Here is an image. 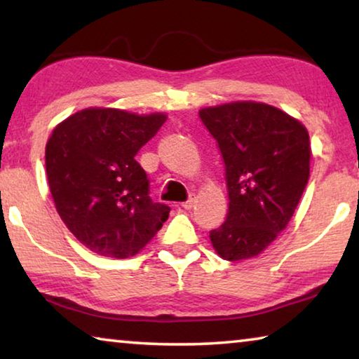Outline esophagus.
I'll return each mask as SVG.
<instances>
[{"label": "esophagus", "mask_w": 359, "mask_h": 359, "mask_svg": "<svg viewBox=\"0 0 359 359\" xmlns=\"http://www.w3.org/2000/svg\"><path fill=\"white\" fill-rule=\"evenodd\" d=\"M193 205H194V196H193V194H191V196H190V198H188V199H187V201H185V203H182V208H184V209H187V210H190V209L193 208Z\"/></svg>", "instance_id": "1"}]
</instances>
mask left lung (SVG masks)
Segmentation results:
<instances>
[{
    "mask_svg": "<svg viewBox=\"0 0 359 359\" xmlns=\"http://www.w3.org/2000/svg\"><path fill=\"white\" fill-rule=\"evenodd\" d=\"M224 163L229 208L210 231L223 259L259 255L287 228L311 172V141L301 121L280 109L238 101L199 111Z\"/></svg>",
    "mask_w": 359,
    "mask_h": 359,
    "instance_id": "left-lung-1",
    "label": "left lung"
}]
</instances>
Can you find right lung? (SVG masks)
Instances as JSON below:
<instances>
[{
    "mask_svg": "<svg viewBox=\"0 0 359 359\" xmlns=\"http://www.w3.org/2000/svg\"><path fill=\"white\" fill-rule=\"evenodd\" d=\"M165 121V114L90 107L48 137L46 171L58 215L101 257H133L168 220L171 209L151 201L147 174L135 160Z\"/></svg>",
    "mask_w": 359,
    "mask_h": 359,
    "instance_id": "1",
    "label": "right lung"
}]
</instances>
